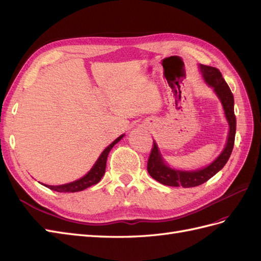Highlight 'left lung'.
I'll return each instance as SVG.
<instances>
[{"instance_id": "1", "label": "left lung", "mask_w": 261, "mask_h": 261, "mask_svg": "<svg viewBox=\"0 0 261 261\" xmlns=\"http://www.w3.org/2000/svg\"><path fill=\"white\" fill-rule=\"evenodd\" d=\"M204 81H206L211 87H213L225 112L228 125H230V133H228L227 143L217 159L213 161L207 168L198 171H178L169 168L167 164H164L161 154L158 150V147L153 141L151 148V152L149 154V159L147 163L148 173L152 178L159 181V183L168 186H183L195 187L203 184L204 181L210 179L213 175L222 169L230 158L235 141V132H236V116L234 114V97L230 89V87L224 81L220 70L216 67L200 65Z\"/></svg>"}]
</instances>
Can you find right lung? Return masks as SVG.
I'll list each match as a JSON object with an SVG mask.
<instances>
[{"mask_svg": "<svg viewBox=\"0 0 261 261\" xmlns=\"http://www.w3.org/2000/svg\"><path fill=\"white\" fill-rule=\"evenodd\" d=\"M124 135L120 136L118 138H116L113 143L110 145L108 148H106V150L103 152L101 153V155L99 156L98 161L96 162V164L93 165V168L89 171L88 174H86L84 177H82L81 179H77L75 181H72V183L68 184H64V185H58V186H51V185H44L45 187H48L52 191L59 192V193H75V192H81L84 191V189L88 188L94 184H97L100 181L101 177L103 176L105 172H106V167H107V159H108V154L110 152V150L113 148V146L115 144H117L118 141L122 139Z\"/></svg>", "mask_w": 261, "mask_h": 261, "instance_id": "obj_1", "label": "right lung"}]
</instances>
